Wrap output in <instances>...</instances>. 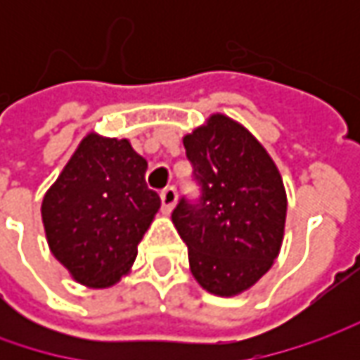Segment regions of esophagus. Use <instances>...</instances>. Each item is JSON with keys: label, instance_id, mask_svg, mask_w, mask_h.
<instances>
[{"label": "esophagus", "instance_id": "esophagus-1", "mask_svg": "<svg viewBox=\"0 0 360 360\" xmlns=\"http://www.w3.org/2000/svg\"><path fill=\"white\" fill-rule=\"evenodd\" d=\"M160 200H162V212L164 214H170L174 208V204H176V188L168 186L162 190V194H160Z\"/></svg>", "mask_w": 360, "mask_h": 360}]
</instances>
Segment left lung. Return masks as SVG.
<instances>
[{"instance_id": "obj_1", "label": "left lung", "mask_w": 360, "mask_h": 360, "mask_svg": "<svg viewBox=\"0 0 360 360\" xmlns=\"http://www.w3.org/2000/svg\"><path fill=\"white\" fill-rule=\"evenodd\" d=\"M200 186L178 202L172 222L204 290L236 297L255 286L281 252L286 190L274 160L236 120L212 114L182 138Z\"/></svg>"}]
</instances>
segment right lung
Returning <instances> with one entry per match:
<instances>
[{
  "label": "right lung",
  "instance_id": "1",
  "mask_svg": "<svg viewBox=\"0 0 360 360\" xmlns=\"http://www.w3.org/2000/svg\"><path fill=\"white\" fill-rule=\"evenodd\" d=\"M146 170L130 140L90 131L46 192L48 246L76 283L108 288L130 272L160 208Z\"/></svg>",
  "mask_w": 360,
  "mask_h": 360
}]
</instances>
